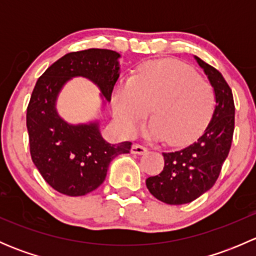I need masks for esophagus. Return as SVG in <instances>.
<instances>
[{
    "instance_id": "34e87169",
    "label": "esophagus",
    "mask_w": 256,
    "mask_h": 256,
    "mask_svg": "<svg viewBox=\"0 0 256 256\" xmlns=\"http://www.w3.org/2000/svg\"><path fill=\"white\" fill-rule=\"evenodd\" d=\"M146 151H147V148L144 146H142V144H134L132 147H131V154H142Z\"/></svg>"
}]
</instances>
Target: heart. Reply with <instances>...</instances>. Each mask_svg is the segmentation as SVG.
Masks as SVG:
<instances>
[{"label":"heart","instance_id":"obj_1","mask_svg":"<svg viewBox=\"0 0 256 256\" xmlns=\"http://www.w3.org/2000/svg\"><path fill=\"white\" fill-rule=\"evenodd\" d=\"M112 104L126 135L135 132L151 105L154 116L144 135L182 146L207 128L216 109V94L190 66L176 60H157L144 64L132 78L118 80Z\"/></svg>","mask_w":256,"mask_h":256}]
</instances>
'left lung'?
<instances>
[{"label": "left lung", "mask_w": 256, "mask_h": 256, "mask_svg": "<svg viewBox=\"0 0 256 256\" xmlns=\"http://www.w3.org/2000/svg\"><path fill=\"white\" fill-rule=\"evenodd\" d=\"M194 58L213 86L216 105L202 136L184 148L164 152V171L146 180L150 193L167 204H186L210 190L233 140L236 106L232 89L216 68Z\"/></svg>", "instance_id": "1"}]
</instances>
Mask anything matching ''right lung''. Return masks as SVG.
I'll use <instances>...</instances> for the list:
<instances>
[{"label": "right lung", "instance_id": "add662e5", "mask_svg": "<svg viewBox=\"0 0 256 256\" xmlns=\"http://www.w3.org/2000/svg\"><path fill=\"white\" fill-rule=\"evenodd\" d=\"M120 54L92 48L72 52L52 64L36 82L27 108V130L33 164L59 193L78 197L105 180L110 162L128 154L131 142L112 144L102 138L99 122L72 125L56 112V99L68 80H92L106 102L120 76Z\"/></svg>", "mask_w": 256, "mask_h": 256}]
</instances>
